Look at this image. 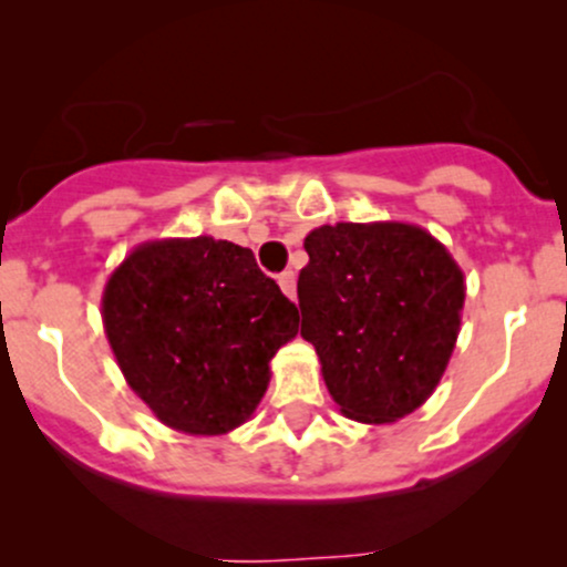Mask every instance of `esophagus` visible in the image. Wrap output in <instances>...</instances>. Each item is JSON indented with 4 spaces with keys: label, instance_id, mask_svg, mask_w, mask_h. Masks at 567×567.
I'll use <instances>...</instances> for the list:
<instances>
[{
    "label": "esophagus",
    "instance_id": "esophagus-1",
    "mask_svg": "<svg viewBox=\"0 0 567 567\" xmlns=\"http://www.w3.org/2000/svg\"><path fill=\"white\" fill-rule=\"evenodd\" d=\"M279 288H282L285 296H290V299H296V274L293 271H282L277 277Z\"/></svg>",
    "mask_w": 567,
    "mask_h": 567
}]
</instances>
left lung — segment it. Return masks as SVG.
I'll return each mask as SVG.
<instances>
[{
  "label": "left lung",
  "mask_w": 567,
  "mask_h": 567,
  "mask_svg": "<svg viewBox=\"0 0 567 567\" xmlns=\"http://www.w3.org/2000/svg\"><path fill=\"white\" fill-rule=\"evenodd\" d=\"M301 337L359 422H394L436 390L461 329L463 274L414 225H323L305 238Z\"/></svg>",
  "instance_id": "1"
}]
</instances>
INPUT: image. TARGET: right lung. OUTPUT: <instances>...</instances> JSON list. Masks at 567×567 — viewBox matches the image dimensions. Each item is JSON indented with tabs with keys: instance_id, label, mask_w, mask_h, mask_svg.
Wrapping results in <instances>:
<instances>
[{
	"instance_id": "add662e5",
	"label": "right lung",
	"mask_w": 567,
	"mask_h": 567,
	"mask_svg": "<svg viewBox=\"0 0 567 567\" xmlns=\"http://www.w3.org/2000/svg\"><path fill=\"white\" fill-rule=\"evenodd\" d=\"M104 326L125 381L164 425L216 436L260 403L299 307L251 249L199 236L131 251L106 285Z\"/></svg>"
}]
</instances>
